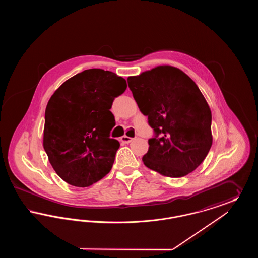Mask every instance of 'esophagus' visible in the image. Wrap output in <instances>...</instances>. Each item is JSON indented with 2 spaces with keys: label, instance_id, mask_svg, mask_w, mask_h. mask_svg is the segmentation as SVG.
<instances>
[{
  "label": "esophagus",
  "instance_id": "34e87169",
  "mask_svg": "<svg viewBox=\"0 0 258 258\" xmlns=\"http://www.w3.org/2000/svg\"><path fill=\"white\" fill-rule=\"evenodd\" d=\"M133 140H134V138H132V137H128V136H126V135H123V136L121 137V141H122L123 143H125V144H128V143H131Z\"/></svg>",
  "mask_w": 258,
  "mask_h": 258
}]
</instances>
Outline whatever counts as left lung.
Masks as SVG:
<instances>
[{"instance_id":"obj_1","label":"left lung","mask_w":258,"mask_h":258,"mask_svg":"<svg viewBox=\"0 0 258 258\" xmlns=\"http://www.w3.org/2000/svg\"><path fill=\"white\" fill-rule=\"evenodd\" d=\"M127 83L155 136L142 160L148 168L171 178L194 171L212 146V114L195 81L181 70L160 66Z\"/></svg>"}]
</instances>
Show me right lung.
<instances>
[{
    "mask_svg": "<svg viewBox=\"0 0 258 258\" xmlns=\"http://www.w3.org/2000/svg\"><path fill=\"white\" fill-rule=\"evenodd\" d=\"M126 89L123 77L100 69L68 79L45 109L43 148L56 173L68 184L85 187L112 168L118 140L110 138L111 106Z\"/></svg>",
    "mask_w": 258,
    "mask_h": 258,
    "instance_id": "add662e5",
    "label": "right lung"
}]
</instances>
